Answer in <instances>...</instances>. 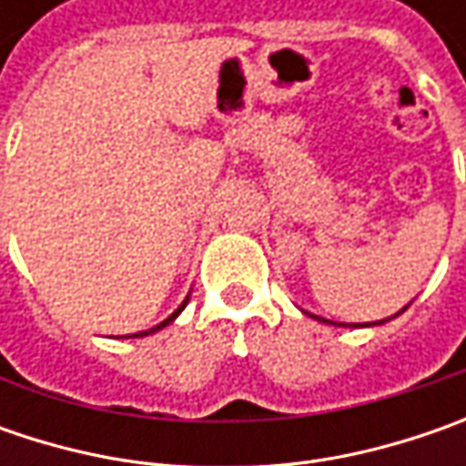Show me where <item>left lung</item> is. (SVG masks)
Returning a JSON list of instances; mask_svg holds the SVG:
<instances>
[{
  "label": "left lung",
  "instance_id": "obj_1",
  "mask_svg": "<svg viewBox=\"0 0 466 466\" xmlns=\"http://www.w3.org/2000/svg\"><path fill=\"white\" fill-rule=\"evenodd\" d=\"M404 309H407V306H404ZM404 309H402V311H404ZM402 311H400V313H402Z\"/></svg>",
  "mask_w": 466,
  "mask_h": 466
}]
</instances>
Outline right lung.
<instances>
[{"label":"right lung","mask_w":466,"mask_h":466,"mask_svg":"<svg viewBox=\"0 0 466 466\" xmlns=\"http://www.w3.org/2000/svg\"><path fill=\"white\" fill-rule=\"evenodd\" d=\"M188 300V298H187ZM187 300H184V303H181V309H178V311H173L168 316V319H166V321H163V324H157V327H153V329L150 331H139V334H135V337H145V334H153V331H157V329H163V327H166V324H170V321H173V319H176V316H178V313L184 311V306H187Z\"/></svg>","instance_id":"1"}]
</instances>
